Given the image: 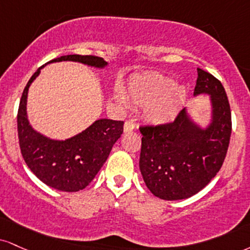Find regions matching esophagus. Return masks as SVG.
Instances as JSON below:
<instances>
[{
	"label": "esophagus",
	"instance_id": "esophagus-1",
	"mask_svg": "<svg viewBox=\"0 0 250 250\" xmlns=\"http://www.w3.org/2000/svg\"><path fill=\"white\" fill-rule=\"evenodd\" d=\"M135 127H136V125H135L134 121H125V133H128V131H131L133 129H135Z\"/></svg>",
	"mask_w": 250,
	"mask_h": 250
}]
</instances>
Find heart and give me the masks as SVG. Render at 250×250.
Wrapping results in <instances>:
<instances>
[{
    "label": "heart",
    "mask_w": 250,
    "mask_h": 250,
    "mask_svg": "<svg viewBox=\"0 0 250 250\" xmlns=\"http://www.w3.org/2000/svg\"><path fill=\"white\" fill-rule=\"evenodd\" d=\"M183 87L173 86L170 78L158 73H149L135 78L129 83L125 96L120 93L117 100L128 101L138 107H146V115L155 123H167L173 120L185 100Z\"/></svg>",
    "instance_id": "b5f03b06"
}]
</instances>
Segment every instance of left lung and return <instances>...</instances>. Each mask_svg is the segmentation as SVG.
Here are the masks:
<instances>
[{
	"label": "left lung",
	"instance_id": "obj_1",
	"mask_svg": "<svg viewBox=\"0 0 250 250\" xmlns=\"http://www.w3.org/2000/svg\"><path fill=\"white\" fill-rule=\"evenodd\" d=\"M197 72L194 95H211L208 128L195 125L185 109L171 122L140 127L141 173L151 193L164 200L186 199L203 190L221 169L229 146L231 114L226 91L211 73Z\"/></svg>",
	"mask_w": 250,
	"mask_h": 250
}]
</instances>
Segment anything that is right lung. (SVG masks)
I'll list each match as a JSON object with an SVG mask.
<instances>
[{"instance_id":"add662e5","label":"right lung","mask_w":250,"mask_h":250,"mask_svg":"<svg viewBox=\"0 0 250 250\" xmlns=\"http://www.w3.org/2000/svg\"><path fill=\"white\" fill-rule=\"evenodd\" d=\"M71 60L104 67L101 57L68 55L50 62ZM43 67V66H42ZM39 67L24 88L17 113V131L20 148L29 169L44 184L56 190L77 192L85 188L107 161L114 143L123 133V121L102 119L85 131L66 141H53L38 134L29 125L26 117V98L30 83L41 73Z\"/></svg>"}]
</instances>
